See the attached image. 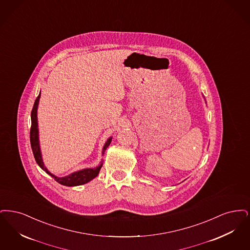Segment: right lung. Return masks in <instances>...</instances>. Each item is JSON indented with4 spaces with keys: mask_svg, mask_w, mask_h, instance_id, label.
<instances>
[{
    "mask_svg": "<svg viewBox=\"0 0 250 250\" xmlns=\"http://www.w3.org/2000/svg\"><path fill=\"white\" fill-rule=\"evenodd\" d=\"M39 99H40V93L38 95V97L36 98L34 104H33V110H32V114H31V119H32V126H31V131H30V141H31V146L33 149V156L34 159L36 161L37 164L43 169V171L46 174L51 175L55 180L60 183V184L63 185V186H68V187H74V186H79V185L85 184L87 183L88 181H90L91 179L95 178L99 174V172L102 168V163L100 166H98L96 168L93 169H84L81 171L76 172L74 174H71L70 175H67L65 177H58L54 174H51L48 172V170L44 167L43 161H42V157H41V151H40V146H39V141H38V128H37V106H38V103H39ZM112 138H109L107 142L105 143L104 148H103V154L105 152V149L107 148L111 143Z\"/></svg>",
    "mask_w": 250,
    "mask_h": 250,
    "instance_id": "1",
    "label": "right lung"
}]
</instances>
